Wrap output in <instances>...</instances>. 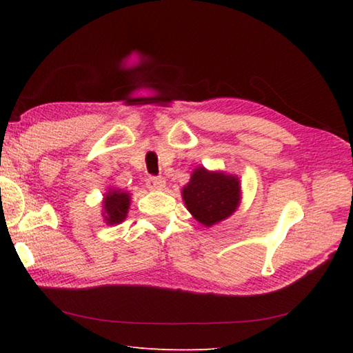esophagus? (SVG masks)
Listing matches in <instances>:
<instances>
[{"label":"esophagus","instance_id":"obj_1","mask_svg":"<svg viewBox=\"0 0 353 353\" xmlns=\"http://www.w3.org/2000/svg\"><path fill=\"white\" fill-rule=\"evenodd\" d=\"M147 186L150 190H162L165 186V181L162 177H156V176H150L147 179Z\"/></svg>","mask_w":353,"mask_h":353}]
</instances>
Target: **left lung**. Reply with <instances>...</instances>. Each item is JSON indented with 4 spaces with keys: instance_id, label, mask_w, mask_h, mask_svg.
<instances>
[{
    "instance_id": "8db88e82",
    "label": "left lung",
    "mask_w": 353,
    "mask_h": 353,
    "mask_svg": "<svg viewBox=\"0 0 353 353\" xmlns=\"http://www.w3.org/2000/svg\"><path fill=\"white\" fill-rule=\"evenodd\" d=\"M188 211L199 223L212 226L235 212L239 203V182L234 176L197 168L182 190Z\"/></svg>"
}]
</instances>
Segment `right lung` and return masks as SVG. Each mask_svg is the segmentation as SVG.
<instances>
[{
  "mask_svg": "<svg viewBox=\"0 0 353 353\" xmlns=\"http://www.w3.org/2000/svg\"><path fill=\"white\" fill-rule=\"evenodd\" d=\"M130 205V196L129 192H124L121 190H112L104 197V220L109 224H118L124 221L127 211H129Z\"/></svg>",
  "mask_w": 353,
  "mask_h": 353,
  "instance_id": "obj_1",
  "label": "right lung"
}]
</instances>
